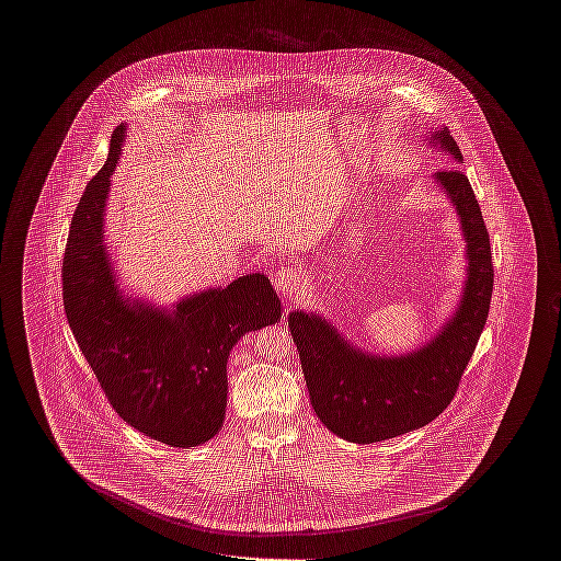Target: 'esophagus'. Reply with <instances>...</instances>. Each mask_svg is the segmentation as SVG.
Masks as SVG:
<instances>
[{
  "mask_svg": "<svg viewBox=\"0 0 561 561\" xmlns=\"http://www.w3.org/2000/svg\"><path fill=\"white\" fill-rule=\"evenodd\" d=\"M273 286L277 288V293L282 294L284 302L290 305L302 293L305 279H302L298 268L282 267L273 273Z\"/></svg>",
  "mask_w": 561,
  "mask_h": 561,
  "instance_id": "34e87169",
  "label": "esophagus"
}]
</instances>
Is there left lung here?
Instances as JSON below:
<instances>
[{"mask_svg":"<svg viewBox=\"0 0 561 561\" xmlns=\"http://www.w3.org/2000/svg\"><path fill=\"white\" fill-rule=\"evenodd\" d=\"M454 160L462 153L446 128L431 136ZM435 181L450 195L467 241V284L460 305L425 347L401 355H368L348 345L328 321L294 311L288 318L311 405L321 423L355 444H374L425 427L454 400L488 320L494 286L490 236L462 170Z\"/></svg>","mask_w":561,"mask_h":561,"instance_id":"8db88e82","label":"left lung"}]
</instances>
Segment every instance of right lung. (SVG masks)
Returning <instances> with one entry per match:
<instances>
[{
    "label": "right lung",
    "instance_id": "1",
    "mask_svg": "<svg viewBox=\"0 0 561 561\" xmlns=\"http://www.w3.org/2000/svg\"><path fill=\"white\" fill-rule=\"evenodd\" d=\"M124 128L111 136L107 163L88 183L73 214L65 259L67 321L113 410L174 448L213 439L225 421L227 359L245 332L282 318L263 273L227 288L193 294L176 309L124 298L103 245V213Z\"/></svg>",
    "mask_w": 561,
    "mask_h": 561
}]
</instances>
